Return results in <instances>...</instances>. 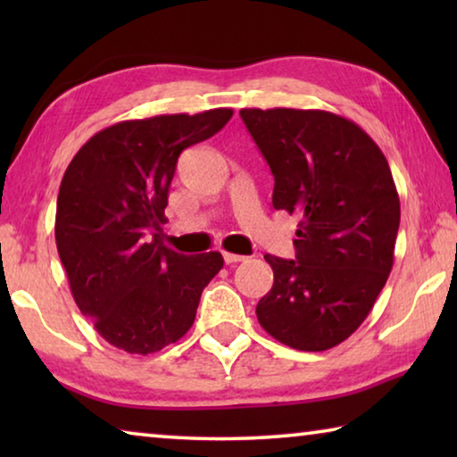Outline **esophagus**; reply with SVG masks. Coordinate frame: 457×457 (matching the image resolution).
Segmentation results:
<instances>
[{
	"instance_id": "1",
	"label": "esophagus",
	"mask_w": 457,
	"mask_h": 457,
	"mask_svg": "<svg viewBox=\"0 0 457 457\" xmlns=\"http://www.w3.org/2000/svg\"><path fill=\"white\" fill-rule=\"evenodd\" d=\"M223 260H226V264H237V262H244L245 256H239V253L223 252Z\"/></svg>"
}]
</instances>
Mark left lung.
Listing matches in <instances>:
<instances>
[{
	"instance_id": "1",
	"label": "left lung",
	"mask_w": 457,
	"mask_h": 457,
	"mask_svg": "<svg viewBox=\"0 0 457 457\" xmlns=\"http://www.w3.org/2000/svg\"><path fill=\"white\" fill-rule=\"evenodd\" d=\"M239 117L274 175V210L300 220L296 258L264 256L274 284L258 320L292 349H332L367 319L393 268L401 205L389 163L338 114L242 108Z\"/></svg>"
}]
</instances>
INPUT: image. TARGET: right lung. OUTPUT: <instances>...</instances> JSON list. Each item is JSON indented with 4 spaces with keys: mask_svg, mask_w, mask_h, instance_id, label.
<instances>
[{
    "mask_svg": "<svg viewBox=\"0 0 457 457\" xmlns=\"http://www.w3.org/2000/svg\"><path fill=\"white\" fill-rule=\"evenodd\" d=\"M231 114L213 108L117 122L88 138L62 177V266L76 306L117 349L151 354L179 340L223 266L220 252L183 256L157 237L179 154L220 133Z\"/></svg>",
    "mask_w": 457,
    "mask_h": 457,
    "instance_id": "obj_1",
    "label": "right lung"
}]
</instances>
